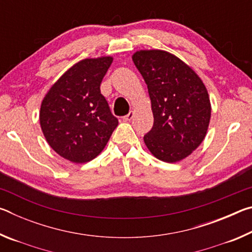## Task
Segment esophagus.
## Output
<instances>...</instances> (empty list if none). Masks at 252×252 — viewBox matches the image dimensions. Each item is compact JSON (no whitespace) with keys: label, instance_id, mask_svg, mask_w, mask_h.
<instances>
[{"label":"esophagus","instance_id":"1","mask_svg":"<svg viewBox=\"0 0 252 252\" xmlns=\"http://www.w3.org/2000/svg\"><path fill=\"white\" fill-rule=\"evenodd\" d=\"M133 117H134V112H133V111H130V112L127 113L126 116L123 117V120H125V121H130V120H132V118H133Z\"/></svg>","mask_w":252,"mask_h":252}]
</instances>
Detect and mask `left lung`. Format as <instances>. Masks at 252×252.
Here are the masks:
<instances>
[{
	"mask_svg": "<svg viewBox=\"0 0 252 252\" xmlns=\"http://www.w3.org/2000/svg\"><path fill=\"white\" fill-rule=\"evenodd\" d=\"M132 60L148 85L155 119L144 143L159 160L185 159L207 133L211 105L206 87L190 66L165 51H138Z\"/></svg>",
	"mask_w": 252,
	"mask_h": 252,
	"instance_id": "obj_1",
	"label": "left lung"
}]
</instances>
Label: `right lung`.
I'll return each mask as SVG.
<instances>
[{
    "instance_id": "obj_1",
    "label": "right lung",
    "mask_w": 252,
    "mask_h": 252,
    "mask_svg": "<svg viewBox=\"0 0 252 252\" xmlns=\"http://www.w3.org/2000/svg\"><path fill=\"white\" fill-rule=\"evenodd\" d=\"M112 60L102 57L78 62L42 101L40 125L46 141L58 155L74 163L94 159L119 125L100 91Z\"/></svg>"
}]
</instances>
